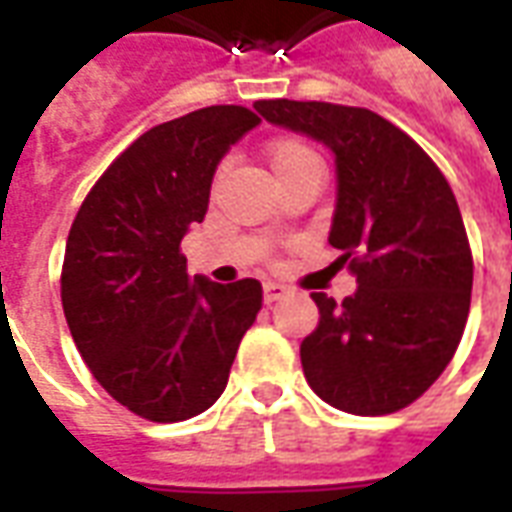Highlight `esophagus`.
Returning a JSON list of instances; mask_svg holds the SVG:
<instances>
[{
  "label": "esophagus",
  "mask_w": 512,
  "mask_h": 512,
  "mask_svg": "<svg viewBox=\"0 0 512 512\" xmlns=\"http://www.w3.org/2000/svg\"><path fill=\"white\" fill-rule=\"evenodd\" d=\"M290 288L288 285H282V282H266L263 285V301L266 304H274V301H279L282 296H288Z\"/></svg>",
  "instance_id": "esophagus-1"
}]
</instances>
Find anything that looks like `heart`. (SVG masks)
<instances>
[{"instance_id":"obj_1","label":"heart","mask_w":512,"mask_h":512,"mask_svg":"<svg viewBox=\"0 0 512 512\" xmlns=\"http://www.w3.org/2000/svg\"><path fill=\"white\" fill-rule=\"evenodd\" d=\"M266 161L274 178H282L288 175L296 167H304V164H318V156L312 153L310 147L304 142H296V139H277L266 147Z\"/></svg>"}]
</instances>
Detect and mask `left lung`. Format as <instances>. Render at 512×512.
<instances>
[{"label":"left lung","mask_w":512,"mask_h":512,"mask_svg":"<svg viewBox=\"0 0 512 512\" xmlns=\"http://www.w3.org/2000/svg\"><path fill=\"white\" fill-rule=\"evenodd\" d=\"M255 109L332 150L329 244L351 257L359 285L343 304L312 293L321 321L301 340L304 378L348 414L400 411L450 365L469 318L474 266L450 183L370 109L288 98Z\"/></svg>","instance_id":"8db88e82"}]
</instances>
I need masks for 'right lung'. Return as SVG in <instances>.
Listing matches in <instances>:
<instances>
[{
    "label": "right lung",
    "mask_w": 512,
    "mask_h": 512,
    "mask_svg": "<svg viewBox=\"0 0 512 512\" xmlns=\"http://www.w3.org/2000/svg\"><path fill=\"white\" fill-rule=\"evenodd\" d=\"M257 123L244 106H208L150 128L73 219L62 263L73 343L95 381L150 422L197 417L219 400L263 304L257 279L189 277L180 255L219 161Z\"/></svg>",
    "instance_id": "1"
}]
</instances>
